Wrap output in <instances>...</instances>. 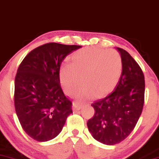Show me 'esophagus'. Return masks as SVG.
<instances>
[{
  "instance_id": "1",
  "label": "esophagus",
  "mask_w": 159,
  "mask_h": 159,
  "mask_svg": "<svg viewBox=\"0 0 159 159\" xmlns=\"http://www.w3.org/2000/svg\"><path fill=\"white\" fill-rule=\"evenodd\" d=\"M82 108V105L77 102H73V109L74 110H79Z\"/></svg>"
}]
</instances>
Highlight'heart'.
I'll return each instance as SVG.
<instances>
[{
	"label": "heart",
	"mask_w": 159,
	"mask_h": 159,
	"mask_svg": "<svg viewBox=\"0 0 159 159\" xmlns=\"http://www.w3.org/2000/svg\"><path fill=\"white\" fill-rule=\"evenodd\" d=\"M73 62H65L60 70V80L68 93L75 91L82 82L83 85L76 93L85 99L102 97L114 89L120 78L123 61L115 50L86 48L73 55Z\"/></svg>",
	"instance_id": "b5f03b06"
}]
</instances>
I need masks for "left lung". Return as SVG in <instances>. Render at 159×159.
<instances>
[{"mask_svg": "<svg viewBox=\"0 0 159 159\" xmlns=\"http://www.w3.org/2000/svg\"><path fill=\"white\" fill-rule=\"evenodd\" d=\"M123 61L122 74L115 90L92 103L94 116L87 122L94 139L115 145L135 128L144 103L145 81L141 67L127 51L117 48Z\"/></svg>", "mask_w": 159, "mask_h": 159, "instance_id": "left-lung-1", "label": "left lung"}]
</instances>
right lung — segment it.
Masks as SVG:
<instances>
[{
    "label": "right lung",
    "instance_id": "obj_1",
    "mask_svg": "<svg viewBox=\"0 0 159 159\" xmlns=\"http://www.w3.org/2000/svg\"><path fill=\"white\" fill-rule=\"evenodd\" d=\"M82 46L50 42L35 48L18 67L14 102L23 129L37 141H48L60 133L73 112L72 102L61 88L60 65Z\"/></svg>",
    "mask_w": 159,
    "mask_h": 159
}]
</instances>
